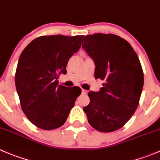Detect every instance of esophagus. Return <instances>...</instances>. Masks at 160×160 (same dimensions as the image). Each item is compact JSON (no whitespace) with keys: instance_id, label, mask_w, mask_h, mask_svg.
I'll list each match as a JSON object with an SVG mask.
<instances>
[{"instance_id":"esophagus-1","label":"esophagus","mask_w":160,"mask_h":160,"mask_svg":"<svg viewBox=\"0 0 160 160\" xmlns=\"http://www.w3.org/2000/svg\"><path fill=\"white\" fill-rule=\"evenodd\" d=\"M82 94H83V95H87V94H88V91L87 90H84V89H82Z\"/></svg>"}]
</instances>
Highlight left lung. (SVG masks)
<instances>
[{"label":"left lung","mask_w":160,"mask_h":160,"mask_svg":"<svg viewBox=\"0 0 160 160\" xmlns=\"http://www.w3.org/2000/svg\"><path fill=\"white\" fill-rule=\"evenodd\" d=\"M82 47L94 60L95 77L104 80L98 92H89L83 107L89 124L99 132L118 130L138 107L144 73L138 56L126 40L113 34L86 35Z\"/></svg>","instance_id":"8db88e82"}]
</instances>
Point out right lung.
I'll use <instances>...</instances> for the list:
<instances>
[{"label":"right lung","instance_id":"right-lung-1","mask_svg":"<svg viewBox=\"0 0 160 160\" xmlns=\"http://www.w3.org/2000/svg\"><path fill=\"white\" fill-rule=\"evenodd\" d=\"M83 35L40 36L20 54L15 76L20 105L28 120L46 130L61 127L66 121L79 87L58 85L61 73L66 74L69 58L81 46Z\"/></svg>","mask_w":160,"mask_h":160}]
</instances>
